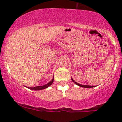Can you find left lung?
Wrapping results in <instances>:
<instances>
[{
	"instance_id": "1",
	"label": "left lung",
	"mask_w": 122,
	"mask_h": 122,
	"mask_svg": "<svg viewBox=\"0 0 122 122\" xmlns=\"http://www.w3.org/2000/svg\"><path fill=\"white\" fill-rule=\"evenodd\" d=\"M71 80L72 81L74 82V83H75V84H77V86H80V87H84V88H92V87H96L95 86H88V85H83V84H79V83H77V82H76L73 79H72V78H71Z\"/></svg>"
}]
</instances>
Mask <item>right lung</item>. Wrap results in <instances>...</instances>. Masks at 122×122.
<instances>
[{
    "label": "right lung",
    "mask_w": 122,
    "mask_h": 122,
    "mask_svg": "<svg viewBox=\"0 0 122 122\" xmlns=\"http://www.w3.org/2000/svg\"><path fill=\"white\" fill-rule=\"evenodd\" d=\"M54 76H53V78H52V80L51 81L49 82L47 84H45V85H43V86H36V87H26L27 88H28L30 90H41L43 89H45V88H48V87H50L51 84L53 83L54 82Z\"/></svg>",
    "instance_id": "1"
}]
</instances>
